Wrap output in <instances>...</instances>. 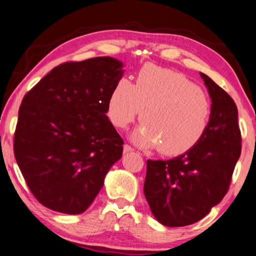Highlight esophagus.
<instances>
[{
  "mask_svg": "<svg viewBox=\"0 0 256 256\" xmlns=\"http://www.w3.org/2000/svg\"><path fill=\"white\" fill-rule=\"evenodd\" d=\"M132 150H134V149H132V148L130 146H129V144H124V154L132 152Z\"/></svg>",
  "mask_w": 256,
  "mask_h": 256,
  "instance_id": "1",
  "label": "esophagus"
}]
</instances>
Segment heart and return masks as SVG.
Instances as JSON below:
<instances>
[{
	"instance_id": "b5f03b06",
	"label": "heart",
	"mask_w": 256,
	"mask_h": 256,
	"mask_svg": "<svg viewBox=\"0 0 256 256\" xmlns=\"http://www.w3.org/2000/svg\"><path fill=\"white\" fill-rule=\"evenodd\" d=\"M146 122L135 132L137 146H159L164 154L178 156L192 149L209 127L208 96L182 74L148 64L135 83L121 78L110 92L107 110L118 128H126L140 116Z\"/></svg>"
}]
</instances>
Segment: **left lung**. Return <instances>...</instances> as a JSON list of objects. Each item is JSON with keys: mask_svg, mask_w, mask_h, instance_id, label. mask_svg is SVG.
<instances>
[{"mask_svg": "<svg viewBox=\"0 0 256 256\" xmlns=\"http://www.w3.org/2000/svg\"><path fill=\"white\" fill-rule=\"evenodd\" d=\"M201 77L212 102L204 136L179 157L146 162L144 195L165 226H186L206 216L228 192L242 154L236 102L210 77Z\"/></svg>", "mask_w": 256, "mask_h": 256, "instance_id": "left-lung-1", "label": "left lung"}]
</instances>
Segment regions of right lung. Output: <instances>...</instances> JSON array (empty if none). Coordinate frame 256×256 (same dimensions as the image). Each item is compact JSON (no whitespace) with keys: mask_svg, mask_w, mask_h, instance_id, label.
<instances>
[{"mask_svg":"<svg viewBox=\"0 0 256 256\" xmlns=\"http://www.w3.org/2000/svg\"><path fill=\"white\" fill-rule=\"evenodd\" d=\"M121 68L110 56L64 62L24 96L14 158L30 190L46 208L84 212L121 158L124 140L106 116Z\"/></svg>","mask_w":256,"mask_h":256,"instance_id":"right-lung-1","label":"right lung"}]
</instances>
